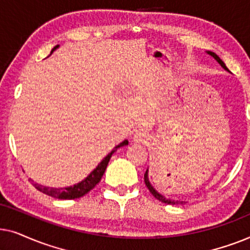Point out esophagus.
I'll use <instances>...</instances> for the list:
<instances>
[{"mask_svg":"<svg viewBox=\"0 0 250 250\" xmlns=\"http://www.w3.org/2000/svg\"><path fill=\"white\" fill-rule=\"evenodd\" d=\"M146 140V133H143L141 131L136 132L134 135H133V141L136 142V143H141V142H145Z\"/></svg>","mask_w":250,"mask_h":250,"instance_id":"34e87169","label":"esophagus"}]
</instances>
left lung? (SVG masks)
Listing matches in <instances>:
<instances>
[{"label": "left lung", "mask_w": 250, "mask_h": 250, "mask_svg": "<svg viewBox=\"0 0 250 250\" xmlns=\"http://www.w3.org/2000/svg\"><path fill=\"white\" fill-rule=\"evenodd\" d=\"M206 52H207L208 54H209V56L213 57L214 59L216 60L217 62L221 64V66H222V68H223V69H225V70H227V71H229V69H228V68H227V66H225V63L223 62V61L221 60V58L218 57L216 53L211 52V51H206ZM145 182H146V188H148L149 191H150V192H151L152 196L155 197L156 199H158L159 201H162V203H165V204H168V205H177V204H180V203H181V204L183 203V201H177V200L175 201V200H170V199H167V198L164 197L163 194H160V193L158 192V191H157V190L155 189V188H153V187L151 186V183H150V181H149V176H148V169L146 170V174H145Z\"/></svg>", "instance_id": "1"}]
</instances>
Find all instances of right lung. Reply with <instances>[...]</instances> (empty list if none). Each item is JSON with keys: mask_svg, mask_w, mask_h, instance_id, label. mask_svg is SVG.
I'll list each match as a JSON object with an SVG mask.
<instances>
[{"mask_svg": "<svg viewBox=\"0 0 250 250\" xmlns=\"http://www.w3.org/2000/svg\"><path fill=\"white\" fill-rule=\"evenodd\" d=\"M58 47H59V45L54 46L52 51H51V54H52L54 51L58 49ZM127 145H128L127 140H124V141H123L122 143H119L118 146H116L115 148L111 150V152H109L108 155L101 160V163L99 164V165L95 167V168L92 170V172L88 174V175L85 177L83 181L74 184V186L66 187V188H59V189H57V188L44 187V186H41V184H37V183L34 184V186H35L36 189L41 191V192L45 193V194H47V196H51L53 198H58V199H76V198L83 197L87 192H90V191L93 189V188L97 186L99 182H100L101 177L104 176L105 168H107L108 163L111 158L112 153H114L115 151H117V149L121 148V146H124Z\"/></svg>", "mask_w": 250, "mask_h": 250, "instance_id": "obj_1", "label": "right lung"}]
</instances>
